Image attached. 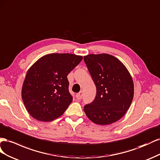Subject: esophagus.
Segmentation results:
<instances>
[{
  "mask_svg": "<svg viewBox=\"0 0 160 160\" xmlns=\"http://www.w3.org/2000/svg\"><path fill=\"white\" fill-rule=\"evenodd\" d=\"M82 96H83V92L82 91H80L79 93H78L76 94V98L78 100H80L82 98Z\"/></svg>",
  "mask_w": 160,
  "mask_h": 160,
  "instance_id": "esophagus-1",
  "label": "esophagus"
}]
</instances>
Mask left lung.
I'll return each instance as SVG.
<instances>
[{
    "instance_id": "1",
    "label": "left lung",
    "mask_w": 160,
    "mask_h": 160,
    "mask_svg": "<svg viewBox=\"0 0 160 160\" xmlns=\"http://www.w3.org/2000/svg\"><path fill=\"white\" fill-rule=\"evenodd\" d=\"M84 60L97 88L96 97L84 106V112L96 124H112L131 106L134 95L132 77L125 65L111 55L90 54Z\"/></svg>"
}]
</instances>
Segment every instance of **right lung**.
I'll use <instances>...</instances> for the list:
<instances>
[{
	"label": "right lung",
	"instance_id": "obj_1",
	"mask_svg": "<svg viewBox=\"0 0 160 160\" xmlns=\"http://www.w3.org/2000/svg\"><path fill=\"white\" fill-rule=\"evenodd\" d=\"M82 58L71 53H50L30 67L22 84L21 97L32 117L48 122L63 115L73 100L67 76Z\"/></svg>",
	"mask_w": 160,
	"mask_h": 160
}]
</instances>
